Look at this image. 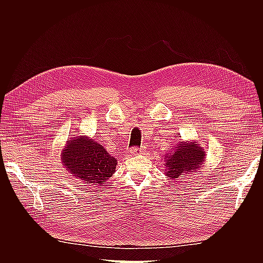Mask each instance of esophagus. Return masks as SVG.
Here are the masks:
<instances>
[{"label": "esophagus", "instance_id": "esophagus-1", "mask_svg": "<svg viewBox=\"0 0 263 263\" xmlns=\"http://www.w3.org/2000/svg\"><path fill=\"white\" fill-rule=\"evenodd\" d=\"M145 153V148L141 147V148H133L130 150V155L132 156H138V155H141Z\"/></svg>", "mask_w": 263, "mask_h": 263}]
</instances>
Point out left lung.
I'll return each mask as SVG.
<instances>
[{"label": "left lung", "mask_w": 263, "mask_h": 263, "mask_svg": "<svg viewBox=\"0 0 263 263\" xmlns=\"http://www.w3.org/2000/svg\"><path fill=\"white\" fill-rule=\"evenodd\" d=\"M206 160L205 149L197 141H180L164 156V174L170 180L183 179L185 174H193L201 169Z\"/></svg>", "instance_id": "obj_1"}]
</instances>
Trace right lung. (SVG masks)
Listing matches in <instances>:
<instances>
[{
    "label": "right lung",
    "instance_id": "right-lung-1",
    "mask_svg": "<svg viewBox=\"0 0 263 263\" xmlns=\"http://www.w3.org/2000/svg\"><path fill=\"white\" fill-rule=\"evenodd\" d=\"M61 162L68 172L87 185H102L113 176L117 160L95 139L77 136L67 140Z\"/></svg>",
    "mask_w": 263,
    "mask_h": 263
}]
</instances>
